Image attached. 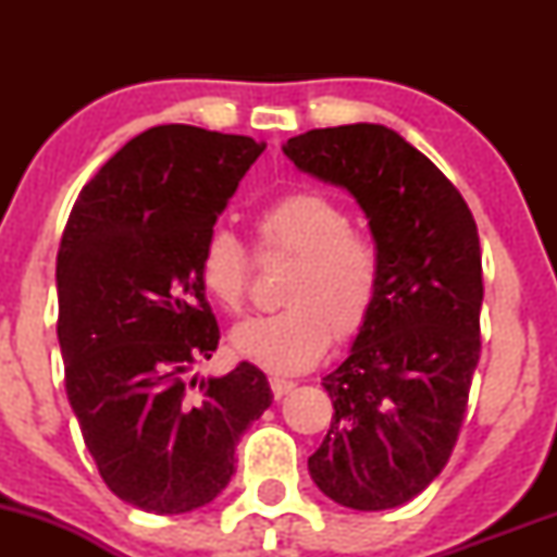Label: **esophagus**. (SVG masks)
<instances>
[{
    "label": "esophagus",
    "mask_w": 557,
    "mask_h": 557,
    "mask_svg": "<svg viewBox=\"0 0 557 557\" xmlns=\"http://www.w3.org/2000/svg\"><path fill=\"white\" fill-rule=\"evenodd\" d=\"M270 385H272L274 398L280 400V398H283V395H287V393H290L293 387H296V382H293V380H280V376H272Z\"/></svg>",
    "instance_id": "34e87169"
}]
</instances>
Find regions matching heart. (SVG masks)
<instances>
[{
  "mask_svg": "<svg viewBox=\"0 0 557 557\" xmlns=\"http://www.w3.org/2000/svg\"><path fill=\"white\" fill-rule=\"evenodd\" d=\"M264 253L293 257L283 283L287 309L253 317L233 330L240 359L274 374L311 369L335 341H354L374 314L382 287V253L350 227L343 203L319 190H293L257 214ZM251 251L233 230L216 225L198 251V280L222 309L240 311L251 285Z\"/></svg>",
  "mask_w": 557,
  "mask_h": 557,
  "instance_id": "obj_1",
  "label": "heart"
}]
</instances>
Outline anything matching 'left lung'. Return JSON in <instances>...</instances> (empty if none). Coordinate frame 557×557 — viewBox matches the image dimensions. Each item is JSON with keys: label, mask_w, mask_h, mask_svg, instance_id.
<instances>
[{"label": "left lung", "mask_w": 557, "mask_h": 557, "mask_svg": "<svg viewBox=\"0 0 557 557\" xmlns=\"http://www.w3.org/2000/svg\"><path fill=\"white\" fill-rule=\"evenodd\" d=\"M283 151L356 198L382 253L374 314L322 380L335 413L309 474L345 508H395L445 469L463 424L482 350L476 222L456 185L385 125L319 127Z\"/></svg>", "instance_id": "left-lung-1"}]
</instances>
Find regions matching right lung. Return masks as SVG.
I'll use <instances>...</instances> for the list:
<instances>
[{
  "mask_svg": "<svg viewBox=\"0 0 557 557\" xmlns=\"http://www.w3.org/2000/svg\"><path fill=\"white\" fill-rule=\"evenodd\" d=\"M264 144L194 125L127 140L83 185L57 253L67 400L99 474L149 513L212 503L240 434L270 408L261 369L198 380L220 324L198 251Z\"/></svg>",
  "mask_w": 557,
  "mask_h": 557,
  "instance_id": "obj_1",
  "label": "right lung"
}]
</instances>
